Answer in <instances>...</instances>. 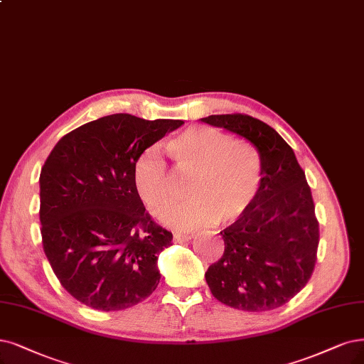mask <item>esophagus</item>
<instances>
[{
    "instance_id": "34e87169",
    "label": "esophagus",
    "mask_w": 364,
    "mask_h": 364,
    "mask_svg": "<svg viewBox=\"0 0 364 364\" xmlns=\"http://www.w3.org/2000/svg\"><path fill=\"white\" fill-rule=\"evenodd\" d=\"M193 238V234H183V232H173V240L177 243H184V241H189Z\"/></svg>"
}]
</instances>
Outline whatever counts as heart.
Masks as SVG:
<instances>
[{
    "label": "heart",
    "mask_w": 364,
    "mask_h": 364,
    "mask_svg": "<svg viewBox=\"0 0 364 364\" xmlns=\"http://www.w3.org/2000/svg\"><path fill=\"white\" fill-rule=\"evenodd\" d=\"M166 150L181 173H192L187 198L169 205L164 220L178 230H196L216 220L232 223L257 196L262 177L258 153L234 142L213 127H191L168 141ZM133 183L145 207L157 214L172 199V178L154 146L141 153L133 168Z\"/></svg>",
    "instance_id": "1"
}]
</instances>
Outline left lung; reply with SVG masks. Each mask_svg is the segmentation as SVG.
<instances>
[{"label": "left lung", "mask_w": 364, "mask_h": 364, "mask_svg": "<svg viewBox=\"0 0 364 364\" xmlns=\"http://www.w3.org/2000/svg\"><path fill=\"white\" fill-rule=\"evenodd\" d=\"M200 121L249 141L262 166L257 196L220 232L225 252L208 267V288L238 311H273L306 287L316 262L319 226L311 187L292 148L261 119L226 114Z\"/></svg>", "instance_id": "1"}]
</instances>
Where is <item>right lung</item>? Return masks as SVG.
<instances>
[{
  "label": "right lung",
  "mask_w": 364,
  "mask_h": 364,
  "mask_svg": "<svg viewBox=\"0 0 364 364\" xmlns=\"http://www.w3.org/2000/svg\"><path fill=\"white\" fill-rule=\"evenodd\" d=\"M181 119L114 114L75 129L40 172L46 258L63 288L97 311H123L157 288L159 253L172 234L145 213L133 168Z\"/></svg>",
  "instance_id": "obj_1"
}]
</instances>
